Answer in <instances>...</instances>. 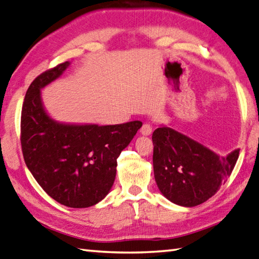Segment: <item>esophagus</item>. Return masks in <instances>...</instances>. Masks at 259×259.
Here are the masks:
<instances>
[{
	"instance_id": "obj_1",
	"label": "esophagus",
	"mask_w": 259,
	"mask_h": 259,
	"mask_svg": "<svg viewBox=\"0 0 259 259\" xmlns=\"http://www.w3.org/2000/svg\"><path fill=\"white\" fill-rule=\"evenodd\" d=\"M140 133L144 136H149L151 133H153V126H151L150 123H144L140 129Z\"/></svg>"
}]
</instances>
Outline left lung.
I'll use <instances>...</instances> for the list:
<instances>
[{
	"instance_id": "8db88e82",
	"label": "left lung",
	"mask_w": 259,
	"mask_h": 259,
	"mask_svg": "<svg viewBox=\"0 0 259 259\" xmlns=\"http://www.w3.org/2000/svg\"><path fill=\"white\" fill-rule=\"evenodd\" d=\"M155 181L167 200L191 207L203 203L228 180L239 157L236 149L220 157L168 126L153 134Z\"/></svg>"
}]
</instances>
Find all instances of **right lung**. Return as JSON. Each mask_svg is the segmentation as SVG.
<instances>
[{
  "instance_id": "1",
  "label": "right lung",
  "mask_w": 259,
  "mask_h": 259,
  "mask_svg": "<svg viewBox=\"0 0 259 259\" xmlns=\"http://www.w3.org/2000/svg\"><path fill=\"white\" fill-rule=\"evenodd\" d=\"M69 65L65 62L46 70L29 86L21 112V147L25 165L46 193L60 204L78 209L108 195L115 180L116 159L143 123L75 124L50 118L41 90Z\"/></svg>"
}]
</instances>
